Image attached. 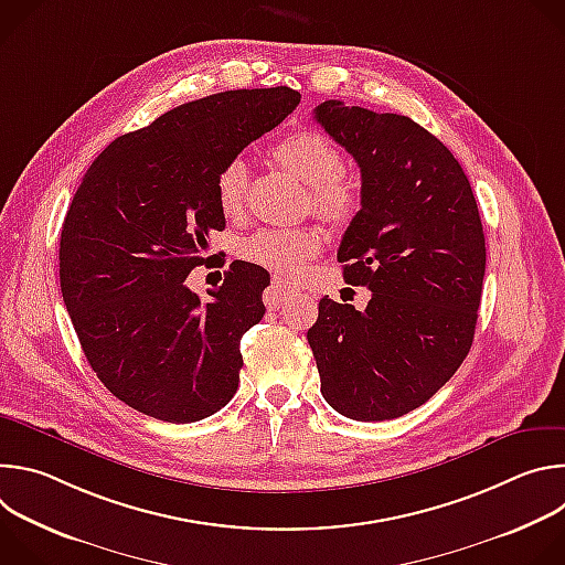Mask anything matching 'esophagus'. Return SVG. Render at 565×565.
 Returning <instances> with one entry per match:
<instances>
[{
  "instance_id": "esophagus-1",
  "label": "esophagus",
  "mask_w": 565,
  "mask_h": 565,
  "mask_svg": "<svg viewBox=\"0 0 565 565\" xmlns=\"http://www.w3.org/2000/svg\"><path fill=\"white\" fill-rule=\"evenodd\" d=\"M292 295H295V288H292V286H288V284L281 281V279H273L270 290H268V301H270V306H279L281 301L290 299Z\"/></svg>"
}]
</instances>
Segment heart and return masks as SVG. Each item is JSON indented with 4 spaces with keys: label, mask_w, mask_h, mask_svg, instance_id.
<instances>
[{
    "label": "heart",
    "mask_w": 565,
    "mask_h": 565,
    "mask_svg": "<svg viewBox=\"0 0 565 565\" xmlns=\"http://www.w3.org/2000/svg\"><path fill=\"white\" fill-rule=\"evenodd\" d=\"M273 158L279 168L308 185V205L333 223H347L360 207L358 185L342 174V151L315 129H301L277 142ZM216 203L223 216L244 212L248 168L241 158L230 160L216 174ZM315 227H264L241 244V257L281 277H297L319 250Z\"/></svg>",
    "instance_id": "heart-1"
}]
</instances>
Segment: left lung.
<instances>
[{
    "instance_id": "8db88e82",
    "label": "left lung",
    "mask_w": 565,
    "mask_h": 565,
    "mask_svg": "<svg viewBox=\"0 0 565 565\" xmlns=\"http://www.w3.org/2000/svg\"><path fill=\"white\" fill-rule=\"evenodd\" d=\"M315 120L360 166L362 207L344 232V279L364 310L321 297L308 331L321 395L362 423L399 418L467 358L486 277V234L454 153L407 116L327 100Z\"/></svg>"
}]
</instances>
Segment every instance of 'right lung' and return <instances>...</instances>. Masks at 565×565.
Masks as SVG:
<instances>
[{"label":"right lung","instance_id":"obj_1","mask_svg":"<svg viewBox=\"0 0 565 565\" xmlns=\"http://www.w3.org/2000/svg\"><path fill=\"white\" fill-rule=\"evenodd\" d=\"M290 87L185 103L116 138L87 170L60 238V288L100 382L131 409L196 423L236 393L241 338L270 277L232 262L210 301L185 284L225 227L216 174L297 105Z\"/></svg>","mask_w":565,"mask_h":565}]
</instances>
